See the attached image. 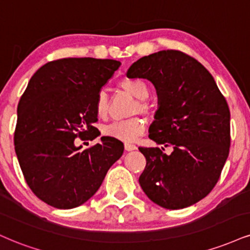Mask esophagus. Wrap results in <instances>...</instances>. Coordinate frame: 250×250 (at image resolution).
Returning a JSON list of instances; mask_svg holds the SVG:
<instances>
[{
	"instance_id": "34e87169",
	"label": "esophagus",
	"mask_w": 250,
	"mask_h": 250,
	"mask_svg": "<svg viewBox=\"0 0 250 250\" xmlns=\"http://www.w3.org/2000/svg\"><path fill=\"white\" fill-rule=\"evenodd\" d=\"M125 149L127 150V151H133V150H136V149H137V146H135V144L125 143Z\"/></svg>"
}]
</instances>
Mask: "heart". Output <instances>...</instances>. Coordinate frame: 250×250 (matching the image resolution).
Here are the masks:
<instances>
[{
	"instance_id": "obj_1",
	"label": "heart",
	"mask_w": 250,
	"mask_h": 250,
	"mask_svg": "<svg viewBox=\"0 0 250 250\" xmlns=\"http://www.w3.org/2000/svg\"><path fill=\"white\" fill-rule=\"evenodd\" d=\"M121 87L135 99L140 100L135 112L146 113L148 107L144 104V100L149 98L150 89L148 83L141 79H127L122 81ZM95 113L99 119H106L108 114V98L106 93L100 92L95 100ZM144 122L140 119H129L125 121H117L104 128V134L108 137L123 142H133L143 133Z\"/></svg>"
}]
</instances>
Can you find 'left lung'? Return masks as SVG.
Returning <instances> with one entry per match:
<instances>
[{"instance_id": "8db88e82", "label": "left lung", "mask_w": 250, "mask_h": 250, "mask_svg": "<svg viewBox=\"0 0 250 250\" xmlns=\"http://www.w3.org/2000/svg\"><path fill=\"white\" fill-rule=\"evenodd\" d=\"M129 79L151 81L158 98L149 138L173 151L138 148L146 159L141 188L167 209L185 208L214 188L229 154L230 113L214 78L198 60L176 50L142 57Z\"/></svg>"}]
</instances>
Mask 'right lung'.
<instances>
[{
  "label": "right lung",
  "instance_id": "1",
  "mask_svg": "<svg viewBox=\"0 0 250 250\" xmlns=\"http://www.w3.org/2000/svg\"><path fill=\"white\" fill-rule=\"evenodd\" d=\"M121 62L113 59L64 58L42 66L30 79L17 107L15 151L26 184L56 208L83 205L99 190L123 144L102 136L81 150L74 140H94L96 96Z\"/></svg>",
  "mask_w": 250,
  "mask_h": 250
}]
</instances>
